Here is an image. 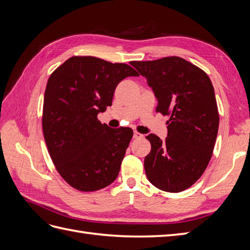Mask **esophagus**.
I'll list each match as a JSON object with an SVG mask.
<instances>
[{
  "label": "esophagus",
  "instance_id": "1",
  "mask_svg": "<svg viewBox=\"0 0 250 250\" xmlns=\"http://www.w3.org/2000/svg\"><path fill=\"white\" fill-rule=\"evenodd\" d=\"M143 138H144V135H143L142 133H140V132H138V131H134V133H133V139L139 140V139H143Z\"/></svg>",
  "mask_w": 250,
  "mask_h": 250
}]
</instances>
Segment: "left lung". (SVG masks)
Masks as SVG:
<instances>
[{
    "mask_svg": "<svg viewBox=\"0 0 250 250\" xmlns=\"http://www.w3.org/2000/svg\"><path fill=\"white\" fill-rule=\"evenodd\" d=\"M130 64L152 87L156 111L169 117L166 141L153 133L146 137L151 144L144 161L147 178L162 191H185L201 177L213 155L219 127L214 86L206 72L181 57Z\"/></svg>",
    "mask_w": 250,
    "mask_h": 250,
    "instance_id": "8db88e82",
    "label": "left lung"
}]
</instances>
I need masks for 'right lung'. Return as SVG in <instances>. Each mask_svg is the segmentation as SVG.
<instances>
[{"mask_svg": "<svg viewBox=\"0 0 250 250\" xmlns=\"http://www.w3.org/2000/svg\"><path fill=\"white\" fill-rule=\"evenodd\" d=\"M139 76L126 63L73 56L51 74L42 107V132L57 172L80 192L109 186L118 176L133 131L97 118L111 106L119 82Z\"/></svg>", "mask_w": 250, "mask_h": 250, "instance_id": "1", "label": "right lung"}]
</instances>
